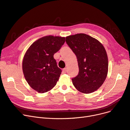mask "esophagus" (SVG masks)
<instances>
[{
  "instance_id": "esophagus-1",
  "label": "esophagus",
  "mask_w": 130,
  "mask_h": 130,
  "mask_svg": "<svg viewBox=\"0 0 130 130\" xmlns=\"http://www.w3.org/2000/svg\"><path fill=\"white\" fill-rule=\"evenodd\" d=\"M67 71H68V70H67V69L66 68H64L63 70H62V72H63L64 73H66V72H67Z\"/></svg>"
}]
</instances>
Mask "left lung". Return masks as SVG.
<instances>
[{
	"mask_svg": "<svg viewBox=\"0 0 130 130\" xmlns=\"http://www.w3.org/2000/svg\"><path fill=\"white\" fill-rule=\"evenodd\" d=\"M66 42L77 58L79 73L72 83L79 92L89 94L104 82L108 71V59L104 46L98 40L85 34L66 37Z\"/></svg>",
	"mask_w": 130,
	"mask_h": 130,
	"instance_id": "left-lung-1",
	"label": "left lung"
}]
</instances>
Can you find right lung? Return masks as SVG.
<instances>
[{
	"mask_svg": "<svg viewBox=\"0 0 130 130\" xmlns=\"http://www.w3.org/2000/svg\"><path fill=\"white\" fill-rule=\"evenodd\" d=\"M65 42V37H43L28 48L22 61L25 78L30 87L38 93H45L54 88L61 70L57 66L54 55Z\"/></svg>",
	"mask_w": 130,
	"mask_h": 130,
	"instance_id": "right-lung-1",
	"label": "right lung"
}]
</instances>
